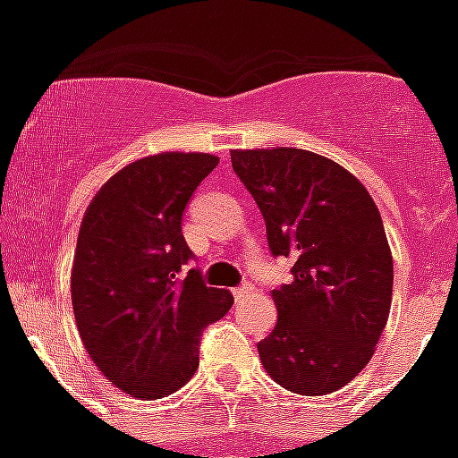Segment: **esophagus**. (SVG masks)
<instances>
[{"mask_svg": "<svg viewBox=\"0 0 458 458\" xmlns=\"http://www.w3.org/2000/svg\"><path fill=\"white\" fill-rule=\"evenodd\" d=\"M251 293H254V287H251V285H240V287H235V290H233V297H235L237 301H242V300H247Z\"/></svg>", "mask_w": 458, "mask_h": 458, "instance_id": "obj_1", "label": "esophagus"}]
</instances>
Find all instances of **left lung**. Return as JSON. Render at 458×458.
I'll return each mask as SVG.
<instances>
[{
	"instance_id": "obj_1",
	"label": "left lung",
	"mask_w": 458,
	"mask_h": 458,
	"mask_svg": "<svg viewBox=\"0 0 458 458\" xmlns=\"http://www.w3.org/2000/svg\"><path fill=\"white\" fill-rule=\"evenodd\" d=\"M233 171L261 208L273 257H290L293 283L273 290L278 323L257 344L285 390L320 397L354 380L385 330L392 251L369 190L320 154L233 149Z\"/></svg>"
}]
</instances>
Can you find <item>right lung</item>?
<instances>
[{
  "instance_id": "obj_1",
  "label": "right lung",
  "mask_w": 458,
  "mask_h": 458,
  "mask_svg": "<svg viewBox=\"0 0 458 458\" xmlns=\"http://www.w3.org/2000/svg\"><path fill=\"white\" fill-rule=\"evenodd\" d=\"M218 157L161 152L123 165L82 216L71 300L89 359L125 394H173L199 366V335L233 306L207 287L182 237V211Z\"/></svg>"
}]
</instances>
